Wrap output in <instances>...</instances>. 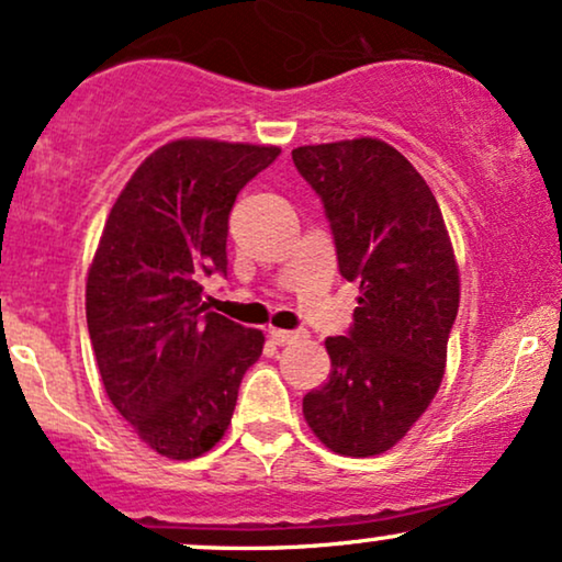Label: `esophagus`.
Masks as SVG:
<instances>
[{"instance_id": "1", "label": "esophagus", "mask_w": 562, "mask_h": 562, "mask_svg": "<svg viewBox=\"0 0 562 562\" xmlns=\"http://www.w3.org/2000/svg\"><path fill=\"white\" fill-rule=\"evenodd\" d=\"M269 337L277 342V346H290L301 337V333H290V329H269Z\"/></svg>"}]
</instances>
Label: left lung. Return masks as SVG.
I'll return each instance as SVG.
<instances>
[{"label":"left lung","mask_w":562,"mask_h":562,"mask_svg":"<svg viewBox=\"0 0 562 562\" xmlns=\"http://www.w3.org/2000/svg\"><path fill=\"white\" fill-rule=\"evenodd\" d=\"M322 199L337 267L358 282L348 335L327 337L329 382L303 397L311 431L340 456L401 442L437 395L461 280L435 193L376 138L293 148Z\"/></svg>","instance_id":"obj_1"}]
</instances>
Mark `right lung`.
I'll return each mask as SVG.
<instances>
[{"instance_id":"1","label":"right lung","mask_w":562,"mask_h":562,"mask_svg":"<svg viewBox=\"0 0 562 562\" xmlns=\"http://www.w3.org/2000/svg\"><path fill=\"white\" fill-rule=\"evenodd\" d=\"M277 146L182 138L157 148L114 201L86 282V322L114 408L151 450L191 461L233 418L261 329L209 311L227 274V222Z\"/></svg>"}]
</instances>
